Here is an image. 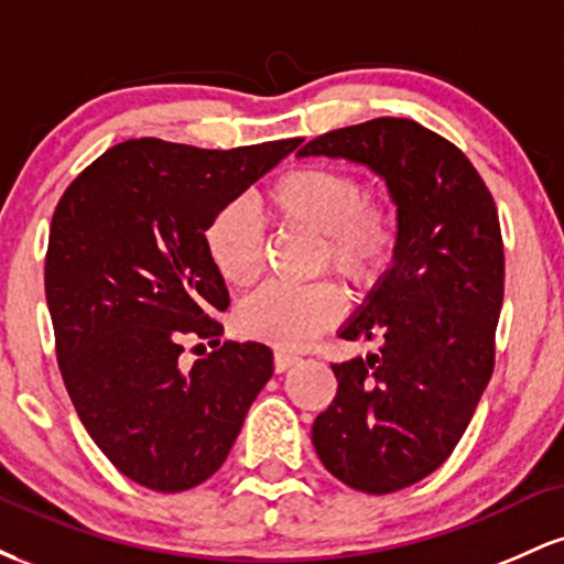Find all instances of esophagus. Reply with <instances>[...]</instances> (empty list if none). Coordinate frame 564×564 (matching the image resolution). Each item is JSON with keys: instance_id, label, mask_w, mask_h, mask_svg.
I'll return each instance as SVG.
<instances>
[{"instance_id": "34e87169", "label": "esophagus", "mask_w": 564, "mask_h": 564, "mask_svg": "<svg viewBox=\"0 0 564 564\" xmlns=\"http://www.w3.org/2000/svg\"><path fill=\"white\" fill-rule=\"evenodd\" d=\"M296 364H300V355H294V352H283V349H275V355H273V366H275V371H278V373L286 371V368L296 366Z\"/></svg>"}]
</instances>
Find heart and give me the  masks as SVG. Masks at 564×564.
Returning a JSON list of instances; mask_svg holds the SVG:
<instances>
[{"label": "heart", "mask_w": 564, "mask_h": 564, "mask_svg": "<svg viewBox=\"0 0 564 564\" xmlns=\"http://www.w3.org/2000/svg\"><path fill=\"white\" fill-rule=\"evenodd\" d=\"M264 212L286 228L321 236V264L352 286L379 281L398 251V215L384 200L366 198L360 174L345 166L304 164L283 172L264 193ZM204 249L225 283L246 289L264 268V238L243 204H228L204 230ZM345 313V294L332 281L310 286L268 283L238 310V328L281 349H302Z\"/></svg>", "instance_id": "heart-1"}]
</instances>
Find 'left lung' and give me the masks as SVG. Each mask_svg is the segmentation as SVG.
<instances>
[{
  "label": "left lung",
  "instance_id": "1",
  "mask_svg": "<svg viewBox=\"0 0 564 564\" xmlns=\"http://www.w3.org/2000/svg\"><path fill=\"white\" fill-rule=\"evenodd\" d=\"M300 156L366 164L398 206V251L341 339H381L379 355L334 364L332 405L313 445L336 480L384 496L451 456L496 364L503 241L488 185L453 142L411 119H371L321 134Z\"/></svg>",
  "mask_w": 564,
  "mask_h": 564
}]
</instances>
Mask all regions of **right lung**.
Here are the masks:
<instances>
[{
    "instance_id": "obj_1",
    "label": "right lung",
    "mask_w": 564,
    "mask_h": 564,
    "mask_svg": "<svg viewBox=\"0 0 564 564\" xmlns=\"http://www.w3.org/2000/svg\"><path fill=\"white\" fill-rule=\"evenodd\" d=\"M300 142L127 140L57 200L44 260L57 366L89 437L138 485L180 494L209 480L273 377L270 347L219 345L230 296L204 230ZM185 338L216 352L185 369Z\"/></svg>"
}]
</instances>
